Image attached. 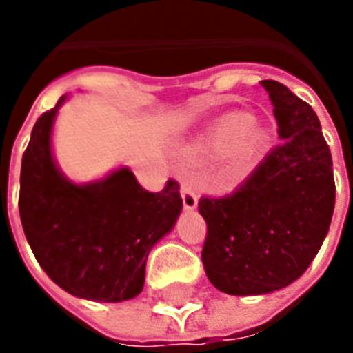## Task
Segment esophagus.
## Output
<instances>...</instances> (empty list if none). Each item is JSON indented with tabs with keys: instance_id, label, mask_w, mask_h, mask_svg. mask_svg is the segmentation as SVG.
I'll return each instance as SVG.
<instances>
[{
	"instance_id": "obj_1",
	"label": "esophagus",
	"mask_w": 353,
	"mask_h": 353,
	"mask_svg": "<svg viewBox=\"0 0 353 353\" xmlns=\"http://www.w3.org/2000/svg\"><path fill=\"white\" fill-rule=\"evenodd\" d=\"M181 199L183 207L187 210H194L198 207V192H196V187H194L192 177H185L181 181Z\"/></svg>"
}]
</instances>
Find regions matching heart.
<instances>
[{"mask_svg": "<svg viewBox=\"0 0 353 353\" xmlns=\"http://www.w3.org/2000/svg\"><path fill=\"white\" fill-rule=\"evenodd\" d=\"M203 148L214 157L231 153L225 179L229 183H240L262 161L268 148V133L254 126V121L249 115H232L221 119L210 130L203 141Z\"/></svg>", "mask_w": 353, "mask_h": 353, "instance_id": "heart-1", "label": "heart"}]
</instances>
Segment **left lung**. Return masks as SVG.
Wrapping results in <instances>:
<instances>
[{
  "mask_svg": "<svg viewBox=\"0 0 353 353\" xmlns=\"http://www.w3.org/2000/svg\"><path fill=\"white\" fill-rule=\"evenodd\" d=\"M280 143L223 198L199 199L207 221L201 260L227 295H265L295 282L328 234L335 207L332 154L312 106L262 80Z\"/></svg>",
  "mask_w": 353,
  "mask_h": 353,
  "instance_id": "8db88e82",
  "label": "left lung"
}]
</instances>
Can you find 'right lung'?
<instances>
[{"instance_id":"right-lung-1","label":"right lung","mask_w":353,"mask_h":353,"mask_svg":"<svg viewBox=\"0 0 353 353\" xmlns=\"http://www.w3.org/2000/svg\"><path fill=\"white\" fill-rule=\"evenodd\" d=\"M57 106L36 121L19 174V218L41 269L62 290L97 302H122L143 291L152 247L176 225L179 185L148 192L132 170L74 185L52 159Z\"/></svg>"}]
</instances>
